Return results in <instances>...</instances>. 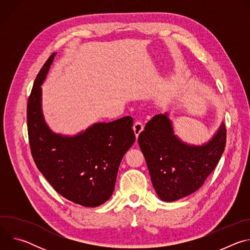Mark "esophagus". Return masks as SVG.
<instances>
[{"label":"esophagus","instance_id":"esophagus-1","mask_svg":"<svg viewBox=\"0 0 250 250\" xmlns=\"http://www.w3.org/2000/svg\"><path fill=\"white\" fill-rule=\"evenodd\" d=\"M133 131H134V134H135V136L137 137L138 135H139V133L144 130V125H142V123L141 122H139V121H137V122H135L134 123V125H133Z\"/></svg>","mask_w":250,"mask_h":250}]
</instances>
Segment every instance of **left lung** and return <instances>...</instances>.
Instances as JSON below:
<instances>
[{
  "instance_id": "obj_1",
  "label": "left lung",
  "mask_w": 250,
  "mask_h": 250,
  "mask_svg": "<svg viewBox=\"0 0 250 250\" xmlns=\"http://www.w3.org/2000/svg\"><path fill=\"white\" fill-rule=\"evenodd\" d=\"M226 141L227 129L222 122L206 144L189 145L175 134L168 113L154 116L138 135L153 188L165 202H174L197 191L216 168Z\"/></svg>"
}]
</instances>
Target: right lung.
<instances>
[{
  "mask_svg": "<svg viewBox=\"0 0 250 250\" xmlns=\"http://www.w3.org/2000/svg\"><path fill=\"white\" fill-rule=\"evenodd\" d=\"M55 54L41 69L27 101L31 154L58 194L84 207H98L113 195L121 161L135 141L133 120L96 123L75 135L52 131L42 113V85Z\"/></svg>",
  "mask_w": 250,
  "mask_h": 250,
  "instance_id": "obj_1",
  "label": "right lung"
}]
</instances>
